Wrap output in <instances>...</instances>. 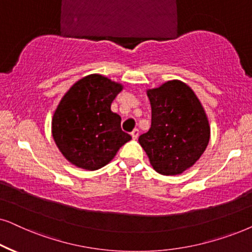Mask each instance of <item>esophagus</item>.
<instances>
[{"mask_svg":"<svg viewBox=\"0 0 252 252\" xmlns=\"http://www.w3.org/2000/svg\"><path fill=\"white\" fill-rule=\"evenodd\" d=\"M139 134H140V130L138 129V128H134L133 130H132V133H130V135H132V138L134 139V140H136L139 138Z\"/></svg>","mask_w":252,"mask_h":252,"instance_id":"1","label":"esophagus"}]
</instances>
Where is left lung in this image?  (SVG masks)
Masks as SVG:
<instances>
[{"instance_id": "obj_1", "label": "left lung", "mask_w": 252, "mask_h": 252, "mask_svg": "<svg viewBox=\"0 0 252 252\" xmlns=\"http://www.w3.org/2000/svg\"><path fill=\"white\" fill-rule=\"evenodd\" d=\"M147 94L152 127L140 135V145L158 174H182L198 161L210 141L204 107L191 88L177 80L148 90Z\"/></svg>"}]
</instances>
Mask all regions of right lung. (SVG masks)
Here are the masks:
<instances>
[{
	"label": "right lung",
	"instance_id": "right-lung-1",
	"mask_svg": "<svg viewBox=\"0 0 252 252\" xmlns=\"http://www.w3.org/2000/svg\"><path fill=\"white\" fill-rule=\"evenodd\" d=\"M122 89L102 75H88L59 103L52 134L62 155L78 168L100 169L132 139L120 127L119 114L111 111V103Z\"/></svg>",
	"mask_w": 252,
	"mask_h": 252
}]
</instances>
